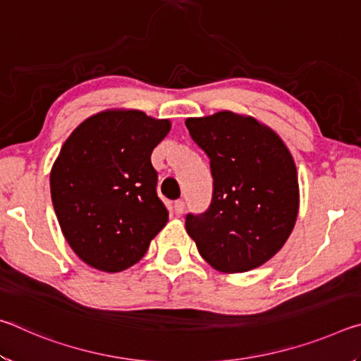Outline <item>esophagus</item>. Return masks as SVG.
Returning <instances> with one entry per match:
<instances>
[{"mask_svg": "<svg viewBox=\"0 0 361 361\" xmlns=\"http://www.w3.org/2000/svg\"><path fill=\"white\" fill-rule=\"evenodd\" d=\"M172 209H173V213L176 216H181L183 212H185V202H183V200H176Z\"/></svg>", "mask_w": 361, "mask_h": 361, "instance_id": "34e87169", "label": "esophagus"}]
</instances>
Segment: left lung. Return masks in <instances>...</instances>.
Segmentation results:
<instances>
[{
  "mask_svg": "<svg viewBox=\"0 0 361 361\" xmlns=\"http://www.w3.org/2000/svg\"><path fill=\"white\" fill-rule=\"evenodd\" d=\"M185 124L209 156L213 176L209 210L189 213L186 232L219 272L259 267L285 245L298 218V170L290 149L253 116L218 111Z\"/></svg>",
  "mask_w": 361,
  "mask_h": 361,
  "instance_id": "left-lung-1",
  "label": "left lung"
}]
</instances>
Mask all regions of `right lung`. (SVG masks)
<instances>
[{
    "instance_id": "right-lung-1",
    "label": "right lung",
    "mask_w": 361,
    "mask_h": 361,
    "mask_svg": "<svg viewBox=\"0 0 361 361\" xmlns=\"http://www.w3.org/2000/svg\"><path fill=\"white\" fill-rule=\"evenodd\" d=\"M170 127L138 109H105L66 138L51 170V197L66 242L85 264L126 271L167 224L151 152Z\"/></svg>"
}]
</instances>
